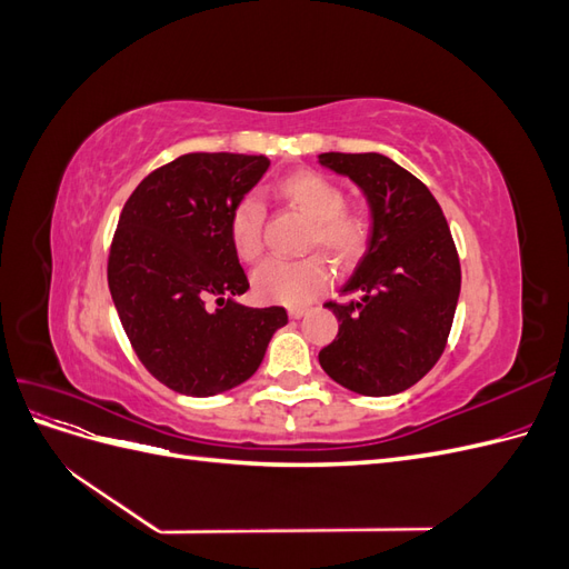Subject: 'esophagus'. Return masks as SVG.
I'll list each match as a JSON object with an SVG mask.
<instances>
[{"mask_svg": "<svg viewBox=\"0 0 569 569\" xmlns=\"http://www.w3.org/2000/svg\"><path fill=\"white\" fill-rule=\"evenodd\" d=\"M308 311L303 306H295V308H289V318H295V320H299V318H303Z\"/></svg>", "mask_w": 569, "mask_h": 569, "instance_id": "34e87169", "label": "esophagus"}]
</instances>
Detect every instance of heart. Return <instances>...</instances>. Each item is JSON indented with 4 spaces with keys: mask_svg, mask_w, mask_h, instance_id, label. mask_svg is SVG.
I'll list each match as a JSON object with an SVG mask.
<instances>
[{
    "mask_svg": "<svg viewBox=\"0 0 569 569\" xmlns=\"http://www.w3.org/2000/svg\"><path fill=\"white\" fill-rule=\"evenodd\" d=\"M278 194L311 220L308 249H320L339 266L358 261L370 242V220L347 211L341 189L313 170H299L278 184ZM230 239L239 261L256 263L263 253V209L256 197L239 199L230 213ZM330 284V270L318 256L303 261H266L251 274L253 297L263 303L306 306Z\"/></svg>",
    "mask_w": 569,
    "mask_h": 569,
    "instance_id": "obj_1",
    "label": "heart"
}]
</instances>
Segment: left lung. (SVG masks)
<instances>
[{
    "label": "left lung",
    "mask_w": 569,
    "mask_h": 569,
    "mask_svg": "<svg viewBox=\"0 0 569 569\" xmlns=\"http://www.w3.org/2000/svg\"><path fill=\"white\" fill-rule=\"evenodd\" d=\"M349 178L370 209V242L341 295L325 303L337 339L318 356L341 387L363 396L406 391L435 368L460 297V261L441 206L406 168L382 153H320Z\"/></svg>",
    "instance_id": "left-lung-1"
}]
</instances>
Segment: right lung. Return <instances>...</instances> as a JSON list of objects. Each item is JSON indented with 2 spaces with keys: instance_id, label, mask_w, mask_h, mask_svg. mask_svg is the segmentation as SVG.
<instances>
[{
  "instance_id": "obj_1",
  "label": "right lung",
  "mask_w": 569,
  "mask_h": 569,
  "mask_svg": "<svg viewBox=\"0 0 569 569\" xmlns=\"http://www.w3.org/2000/svg\"><path fill=\"white\" fill-rule=\"evenodd\" d=\"M268 166V157L184 153L137 184L118 218L113 306L137 358L178 393L203 399L247 382L287 325L282 306L237 301L249 280L232 249L230 213Z\"/></svg>"
}]
</instances>
